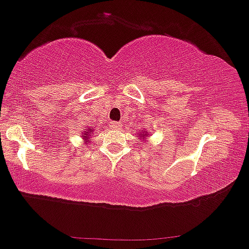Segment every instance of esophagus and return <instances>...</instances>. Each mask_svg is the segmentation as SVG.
I'll return each instance as SVG.
<instances>
[{"label": "esophagus", "instance_id": "34e87169", "mask_svg": "<svg viewBox=\"0 0 249 249\" xmlns=\"http://www.w3.org/2000/svg\"><path fill=\"white\" fill-rule=\"evenodd\" d=\"M110 127L113 128V129H116V130H119V129H121L122 124H120V122H113V121H111V122H110Z\"/></svg>", "mask_w": 249, "mask_h": 249}]
</instances>
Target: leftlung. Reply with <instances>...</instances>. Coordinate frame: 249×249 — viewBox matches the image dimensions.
Segmentation results:
<instances>
[{"mask_svg":"<svg viewBox=\"0 0 249 249\" xmlns=\"http://www.w3.org/2000/svg\"><path fill=\"white\" fill-rule=\"evenodd\" d=\"M139 135H141V139H142L143 141H145V139H146L147 135L149 136V134H147V130H146V132H143V130H142V132H141V134H140V133H139Z\"/></svg>","mask_w":249,"mask_h":249,"instance_id":"8db88e82","label":"left lung"}]
</instances>
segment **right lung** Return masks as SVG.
<instances>
[{"label": "right lung", "instance_id": "add662e5", "mask_svg": "<svg viewBox=\"0 0 249 249\" xmlns=\"http://www.w3.org/2000/svg\"><path fill=\"white\" fill-rule=\"evenodd\" d=\"M91 133H92L91 128H90V129H88V132H85V133H84V135H83V139H84V142H87V141L89 140L90 134H91Z\"/></svg>", "mask_w": 249, "mask_h": 249}]
</instances>
